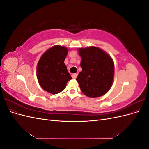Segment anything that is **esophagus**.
I'll list each match as a JSON object with an SVG mask.
<instances>
[{"label": "esophagus", "mask_w": 149, "mask_h": 149, "mask_svg": "<svg viewBox=\"0 0 149 149\" xmlns=\"http://www.w3.org/2000/svg\"><path fill=\"white\" fill-rule=\"evenodd\" d=\"M77 76H78V74L77 73H74V74H72V77H73V79H76Z\"/></svg>", "instance_id": "1"}]
</instances>
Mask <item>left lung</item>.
Instances as JSON below:
<instances>
[{"instance_id":"1","label":"left lung","mask_w":149,"mask_h":149,"mask_svg":"<svg viewBox=\"0 0 149 149\" xmlns=\"http://www.w3.org/2000/svg\"><path fill=\"white\" fill-rule=\"evenodd\" d=\"M81 57L82 71L76 81L81 91L89 97L96 98L106 94L114 81V64L111 56L96 47L78 49Z\"/></svg>"}]
</instances>
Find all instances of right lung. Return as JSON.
<instances>
[{
	"mask_svg": "<svg viewBox=\"0 0 149 149\" xmlns=\"http://www.w3.org/2000/svg\"><path fill=\"white\" fill-rule=\"evenodd\" d=\"M68 52L66 47L55 45L48 49L40 57L37 66V77L45 91L56 94L65 89L72 79L64 61Z\"/></svg>",
	"mask_w": 149,
	"mask_h": 149,
	"instance_id": "add662e5",
	"label": "right lung"
}]
</instances>
